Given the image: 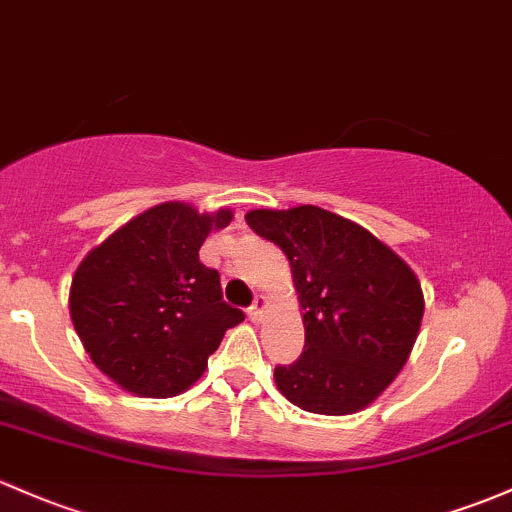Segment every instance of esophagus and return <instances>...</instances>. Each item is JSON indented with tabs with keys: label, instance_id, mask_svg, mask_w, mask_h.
I'll use <instances>...</instances> for the list:
<instances>
[{
	"label": "esophagus",
	"instance_id": "34e87169",
	"mask_svg": "<svg viewBox=\"0 0 512 512\" xmlns=\"http://www.w3.org/2000/svg\"><path fill=\"white\" fill-rule=\"evenodd\" d=\"M263 312H266V298H263V295H256V300H254V305L249 307V317L254 322H258L263 317Z\"/></svg>",
	"mask_w": 512,
	"mask_h": 512
}]
</instances>
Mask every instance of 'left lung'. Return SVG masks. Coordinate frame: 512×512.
<instances>
[{
	"instance_id": "1",
	"label": "left lung",
	"mask_w": 512,
	"mask_h": 512,
	"mask_svg": "<svg viewBox=\"0 0 512 512\" xmlns=\"http://www.w3.org/2000/svg\"><path fill=\"white\" fill-rule=\"evenodd\" d=\"M288 256L305 310V351L276 366L280 393L317 415H349L386 390L420 332L422 288L408 263L359 224L320 207L246 214Z\"/></svg>"
}]
</instances>
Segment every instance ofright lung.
Instances as JSON below:
<instances>
[{"label":"right lung","mask_w":512,"mask_h":512,"mask_svg":"<svg viewBox=\"0 0 512 512\" xmlns=\"http://www.w3.org/2000/svg\"><path fill=\"white\" fill-rule=\"evenodd\" d=\"M229 219V210L197 214L163 202L126 222L75 271V332L95 366L129 393L170 398L188 390L224 332L244 320L224 302L219 273L200 261L202 241Z\"/></svg>","instance_id":"add662e5"}]
</instances>
